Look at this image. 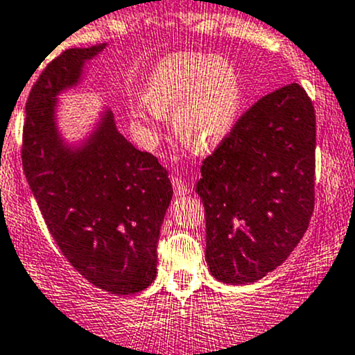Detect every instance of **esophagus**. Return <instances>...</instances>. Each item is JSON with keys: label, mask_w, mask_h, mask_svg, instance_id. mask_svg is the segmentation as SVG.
I'll use <instances>...</instances> for the list:
<instances>
[{"label": "esophagus", "mask_w": 355, "mask_h": 355, "mask_svg": "<svg viewBox=\"0 0 355 355\" xmlns=\"http://www.w3.org/2000/svg\"><path fill=\"white\" fill-rule=\"evenodd\" d=\"M171 182H173V191H175V194H177V196H185V194H189V192H191L189 185L185 184L182 178L171 177Z\"/></svg>", "instance_id": "esophagus-1"}]
</instances>
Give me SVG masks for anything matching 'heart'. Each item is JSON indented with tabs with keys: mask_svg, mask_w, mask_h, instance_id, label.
<instances>
[{
	"mask_svg": "<svg viewBox=\"0 0 355 355\" xmlns=\"http://www.w3.org/2000/svg\"><path fill=\"white\" fill-rule=\"evenodd\" d=\"M241 106V82L232 63L202 53H178L161 60L146 85V98L130 101V120L148 139L173 111L177 137L192 149L216 146L234 125Z\"/></svg>",
	"mask_w": 355,
	"mask_h": 355,
	"instance_id": "obj_1",
	"label": "heart"
}]
</instances>
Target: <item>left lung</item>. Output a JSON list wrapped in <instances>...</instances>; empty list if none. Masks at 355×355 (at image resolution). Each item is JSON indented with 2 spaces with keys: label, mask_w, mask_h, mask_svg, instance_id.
Masks as SVG:
<instances>
[{
  "label": "left lung",
  "mask_w": 355,
  "mask_h": 355,
  "mask_svg": "<svg viewBox=\"0 0 355 355\" xmlns=\"http://www.w3.org/2000/svg\"><path fill=\"white\" fill-rule=\"evenodd\" d=\"M316 114L302 85L270 92L200 166L206 261L216 280L252 284L280 266L314 209Z\"/></svg>",
  "instance_id": "1"
}]
</instances>
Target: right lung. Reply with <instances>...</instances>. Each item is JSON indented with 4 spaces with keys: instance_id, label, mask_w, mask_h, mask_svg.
<instances>
[{
    "instance_id": "right-lung-1",
    "label": "right lung",
    "mask_w": 355,
    "mask_h": 355,
    "mask_svg": "<svg viewBox=\"0 0 355 355\" xmlns=\"http://www.w3.org/2000/svg\"><path fill=\"white\" fill-rule=\"evenodd\" d=\"M105 46L67 49L41 71L25 105L22 166L68 263L98 288L130 295L156 278L159 228L173 196L168 171L116 130L110 111L78 151L62 144L53 116L56 94L77 84Z\"/></svg>"
}]
</instances>
